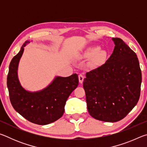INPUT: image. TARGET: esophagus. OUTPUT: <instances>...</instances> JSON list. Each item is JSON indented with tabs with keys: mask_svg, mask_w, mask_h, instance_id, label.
I'll use <instances>...</instances> for the list:
<instances>
[{
	"mask_svg": "<svg viewBox=\"0 0 147 147\" xmlns=\"http://www.w3.org/2000/svg\"><path fill=\"white\" fill-rule=\"evenodd\" d=\"M84 76L83 74H79L78 75V80H79V82L80 84H82L83 83V81H84Z\"/></svg>",
	"mask_w": 147,
	"mask_h": 147,
	"instance_id": "esophagus-1",
	"label": "esophagus"
}]
</instances>
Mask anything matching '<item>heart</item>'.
<instances>
[{
  "mask_svg": "<svg viewBox=\"0 0 147 147\" xmlns=\"http://www.w3.org/2000/svg\"><path fill=\"white\" fill-rule=\"evenodd\" d=\"M86 58H91V63L94 66H101L108 58V53L105 50L100 49V46L93 45L87 48L82 54Z\"/></svg>",
  "mask_w": 147,
  "mask_h": 147,
  "instance_id": "b5f03b06",
  "label": "heart"
}]
</instances>
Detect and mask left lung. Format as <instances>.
<instances>
[{"mask_svg": "<svg viewBox=\"0 0 147 147\" xmlns=\"http://www.w3.org/2000/svg\"><path fill=\"white\" fill-rule=\"evenodd\" d=\"M112 40V54L101 67L87 73L83 82L89 113L110 123L125 117L136 105L142 80L136 54L121 39Z\"/></svg>", "mask_w": 147, "mask_h": 147, "instance_id": "left-lung-1", "label": "left lung"}]
</instances>
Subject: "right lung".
<instances>
[{
    "label": "right lung",
    "mask_w": 147,
    "mask_h": 147,
    "mask_svg": "<svg viewBox=\"0 0 147 147\" xmlns=\"http://www.w3.org/2000/svg\"><path fill=\"white\" fill-rule=\"evenodd\" d=\"M29 43L30 41L24 42L9 64L7 77L9 99L15 110L24 118L31 123L46 125L63 115L67 100L78 85V77L77 74L68 77L58 76L42 90H26L19 80L18 66L24 47Z\"/></svg>",
    "instance_id": "obj_1"
}]
</instances>
